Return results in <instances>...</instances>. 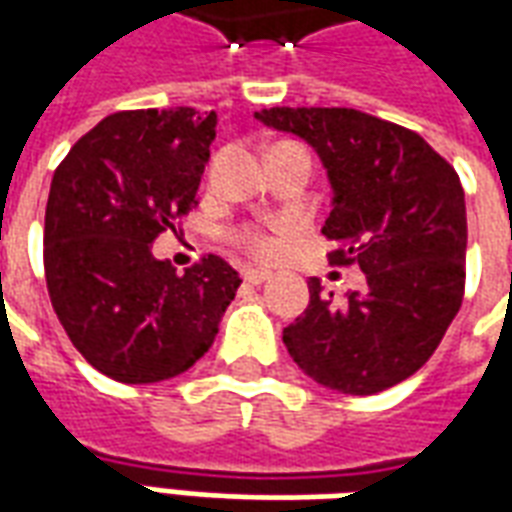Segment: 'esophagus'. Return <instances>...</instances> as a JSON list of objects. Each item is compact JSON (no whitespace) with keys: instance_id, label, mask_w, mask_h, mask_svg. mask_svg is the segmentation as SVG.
<instances>
[{"instance_id":"esophagus-1","label":"esophagus","mask_w":512,"mask_h":512,"mask_svg":"<svg viewBox=\"0 0 512 512\" xmlns=\"http://www.w3.org/2000/svg\"><path fill=\"white\" fill-rule=\"evenodd\" d=\"M241 274H244V282H249V285H263V282L271 277L266 268H255V266H246Z\"/></svg>"}]
</instances>
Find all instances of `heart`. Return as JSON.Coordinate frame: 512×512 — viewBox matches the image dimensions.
<instances>
[{
	"label": "heart",
	"instance_id": "obj_1",
	"mask_svg": "<svg viewBox=\"0 0 512 512\" xmlns=\"http://www.w3.org/2000/svg\"><path fill=\"white\" fill-rule=\"evenodd\" d=\"M244 244L257 255H268L274 249V238L266 233H257V230H249V233H244Z\"/></svg>",
	"mask_w": 512,
	"mask_h": 512
}]
</instances>
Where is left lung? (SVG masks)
Returning <instances> with one entry per match:
<instances>
[{
  "instance_id": "8db88e82",
  "label": "left lung",
  "mask_w": 512,
  "mask_h": 512,
  "mask_svg": "<svg viewBox=\"0 0 512 512\" xmlns=\"http://www.w3.org/2000/svg\"><path fill=\"white\" fill-rule=\"evenodd\" d=\"M268 128L304 139L332 186L321 233L343 241L334 263H359L365 288L334 296L310 279V304L282 332L315 384L376 395L439 348L461 310L466 202L455 169L414 131L356 109L274 106Z\"/></svg>"
}]
</instances>
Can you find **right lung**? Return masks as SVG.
<instances>
[{
	"mask_svg": "<svg viewBox=\"0 0 512 512\" xmlns=\"http://www.w3.org/2000/svg\"><path fill=\"white\" fill-rule=\"evenodd\" d=\"M216 115L191 106L104 117L51 180L43 266L76 351L123 384H158L208 354L241 285L222 257L175 274L153 241L197 205Z\"/></svg>",
	"mask_w": 512,
	"mask_h": 512,
	"instance_id": "1",
	"label": "right lung"
}]
</instances>
